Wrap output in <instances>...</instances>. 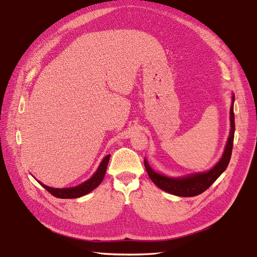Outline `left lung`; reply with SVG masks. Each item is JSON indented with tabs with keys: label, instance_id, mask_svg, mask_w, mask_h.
Instances as JSON below:
<instances>
[{
	"label": "left lung",
	"instance_id": "1",
	"mask_svg": "<svg viewBox=\"0 0 257 257\" xmlns=\"http://www.w3.org/2000/svg\"><path fill=\"white\" fill-rule=\"evenodd\" d=\"M234 100H235V96L233 95V101H232L231 111H230L231 131H230V136L226 145L224 155L222 159L219 160V162L208 172L194 174L185 178L173 179V178H169L156 173L150 167L148 162L144 160V166H145L146 172H148L150 178L159 188L174 195L183 196V197H192L204 192L207 188H209V186L212 184V183L222 175V173L227 169L229 165V162L232 156V150H233L234 133H235V116H234V109H233Z\"/></svg>",
	"mask_w": 257,
	"mask_h": 257
}]
</instances>
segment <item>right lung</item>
<instances>
[{
	"mask_svg": "<svg viewBox=\"0 0 257 257\" xmlns=\"http://www.w3.org/2000/svg\"><path fill=\"white\" fill-rule=\"evenodd\" d=\"M109 157H111V155H107L106 157H104V159L100 163L96 173L89 180L85 181L84 183H82V184H80L78 186L72 187V188L58 189V188H52V187L46 186L41 182H40V184L47 191H49L53 196L58 197V198H77V197L83 196V195L89 193L90 191H92L93 189H95L100 184L101 181L103 180Z\"/></svg>",
	"mask_w": 257,
	"mask_h": 257,
	"instance_id": "1",
	"label": "right lung"
}]
</instances>
